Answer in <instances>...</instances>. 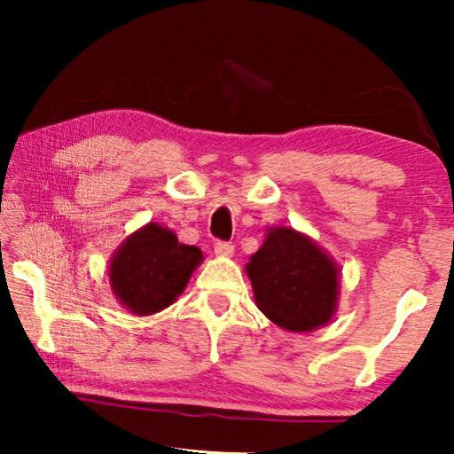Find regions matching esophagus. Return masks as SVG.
Wrapping results in <instances>:
<instances>
[{"instance_id":"34e87169","label":"esophagus","mask_w":454,"mask_h":454,"mask_svg":"<svg viewBox=\"0 0 454 454\" xmlns=\"http://www.w3.org/2000/svg\"><path fill=\"white\" fill-rule=\"evenodd\" d=\"M215 254L222 255V257H230L234 254V246L230 242H222V239H218V242L215 244Z\"/></svg>"}]
</instances>
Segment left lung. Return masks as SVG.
<instances>
[{
  "label": "left lung",
  "mask_w": 454,
  "mask_h": 454,
  "mask_svg": "<svg viewBox=\"0 0 454 454\" xmlns=\"http://www.w3.org/2000/svg\"><path fill=\"white\" fill-rule=\"evenodd\" d=\"M246 271L259 310L273 324L288 332H310L332 320L337 267L304 234L271 228Z\"/></svg>",
  "instance_id": "left-lung-1"
}]
</instances>
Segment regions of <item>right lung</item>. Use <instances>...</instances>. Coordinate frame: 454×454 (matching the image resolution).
<instances>
[{
  "instance_id": "right-lung-1",
  "label": "right lung",
  "mask_w": 454,
  "mask_h": 454,
  "mask_svg": "<svg viewBox=\"0 0 454 454\" xmlns=\"http://www.w3.org/2000/svg\"><path fill=\"white\" fill-rule=\"evenodd\" d=\"M200 262L199 247L179 244L171 230L150 222L111 259L113 293L134 314H156L176 302Z\"/></svg>"
}]
</instances>
